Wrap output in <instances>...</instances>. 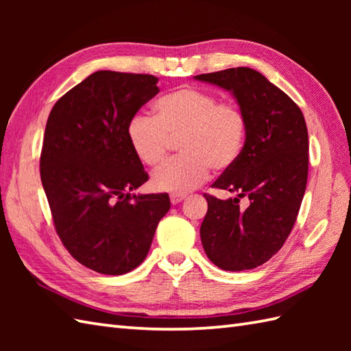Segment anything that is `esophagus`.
Returning a JSON list of instances; mask_svg holds the SVG:
<instances>
[{
  "label": "esophagus",
  "instance_id": "34e87169",
  "mask_svg": "<svg viewBox=\"0 0 351 351\" xmlns=\"http://www.w3.org/2000/svg\"><path fill=\"white\" fill-rule=\"evenodd\" d=\"M184 199H185L184 195H171V196H170V202L173 204V205H178L180 202H182Z\"/></svg>",
  "mask_w": 351,
  "mask_h": 351
}]
</instances>
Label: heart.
I'll return each mask as SVG.
<instances>
[{"label": "heart", "mask_w": 351, "mask_h": 351, "mask_svg": "<svg viewBox=\"0 0 351 351\" xmlns=\"http://www.w3.org/2000/svg\"><path fill=\"white\" fill-rule=\"evenodd\" d=\"M154 111L155 119L136 114L126 125L132 152L155 167L166 158L169 138L181 136L180 152L184 154L152 175L155 190L184 195L204 184L211 167L228 170L240 158L247 119L237 104L219 102L213 93L182 87L156 99Z\"/></svg>", "instance_id": "obj_1"}]
</instances>
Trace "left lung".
Here are the masks:
<instances>
[{"mask_svg": "<svg viewBox=\"0 0 351 351\" xmlns=\"http://www.w3.org/2000/svg\"><path fill=\"white\" fill-rule=\"evenodd\" d=\"M195 80L232 93L247 119L240 158L213 184L234 197L205 195L200 240L221 270H250L280 250L299 214L308 181L306 122L297 104L255 69L232 68Z\"/></svg>", "mask_w": 351, "mask_h": 351, "instance_id": "obj_1", "label": "left lung"}]
</instances>
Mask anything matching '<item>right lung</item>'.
Returning a JSON list of instances; mask_svg holds the SVG:
<instances>
[{
	"label": "right lung",
	"mask_w": 351,
	"mask_h": 351,
	"mask_svg": "<svg viewBox=\"0 0 351 351\" xmlns=\"http://www.w3.org/2000/svg\"><path fill=\"white\" fill-rule=\"evenodd\" d=\"M158 78L98 71L52 107L40 155V180L64 247L102 274L143 263L167 193L132 195L147 181L126 138V125L160 92Z\"/></svg>",
	"instance_id": "right-lung-1"
}]
</instances>
